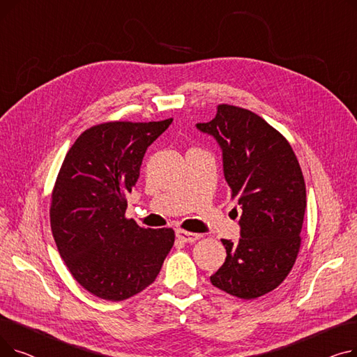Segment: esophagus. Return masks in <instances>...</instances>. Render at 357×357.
I'll return each instance as SVG.
<instances>
[{
    "label": "esophagus",
    "mask_w": 357,
    "mask_h": 357,
    "mask_svg": "<svg viewBox=\"0 0 357 357\" xmlns=\"http://www.w3.org/2000/svg\"><path fill=\"white\" fill-rule=\"evenodd\" d=\"M176 237L183 241V243H194L195 240L199 238V234L195 233H190V231H185V230H176Z\"/></svg>",
    "instance_id": "1"
}]
</instances>
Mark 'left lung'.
<instances>
[{"mask_svg":"<svg viewBox=\"0 0 357 357\" xmlns=\"http://www.w3.org/2000/svg\"><path fill=\"white\" fill-rule=\"evenodd\" d=\"M197 128L218 143L231 201L241 210L240 238L221 240L227 257L210 280L237 298L261 296L288 276L301 245V167L287 139L249 109L218 105L217 116Z\"/></svg>","mask_w":357,"mask_h":357,"instance_id":"8db88e82","label":"left lung"}]
</instances>
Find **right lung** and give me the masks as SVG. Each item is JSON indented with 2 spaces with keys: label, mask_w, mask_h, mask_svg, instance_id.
<instances>
[{
  "label": "right lung",
  "mask_w": 357,
  "mask_h": 357,
  "mask_svg": "<svg viewBox=\"0 0 357 357\" xmlns=\"http://www.w3.org/2000/svg\"><path fill=\"white\" fill-rule=\"evenodd\" d=\"M172 119L114 121L85 130L54 183L50 226L72 276L91 294L123 301L147 288L171 252L172 229H142L124 217L147 147Z\"/></svg>",
  "instance_id": "1"
}]
</instances>
